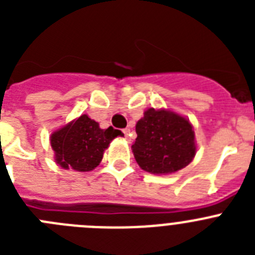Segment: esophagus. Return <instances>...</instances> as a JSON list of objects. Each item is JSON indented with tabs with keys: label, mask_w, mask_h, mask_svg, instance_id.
Segmentation results:
<instances>
[{
	"label": "esophagus",
	"mask_w": 255,
	"mask_h": 255,
	"mask_svg": "<svg viewBox=\"0 0 255 255\" xmlns=\"http://www.w3.org/2000/svg\"><path fill=\"white\" fill-rule=\"evenodd\" d=\"M124 134H125L126 140L130 141V129H124Z\"/></svg>",
	"instance_id": "34e87169"
}]
</instances>
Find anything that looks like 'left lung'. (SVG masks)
<instances>
[{"instance_id":"8db88e82","label":"left lung","mask_w":255,"mask_h":255,"mask_svg":"<svg viewBox=\"0 0 255 255\" xmlns=\"http://www.w3.org/2000/svg\"><path fill=\"white\" fill-rule=\"evenodd\" d=\"M135 130L138 136L131 148L141 170L166 175L186 167L194 158V130L185 117L167 110L149 108Z\"/></svg>"}]
</instances>
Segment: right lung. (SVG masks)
Segmentation results:
<instances>
[{
	"label": "right lung",
	"instance_id": "1",
	"mask_svg": "<svg viewBox=\"0 0 255 255\" xmlns=\"http://www.w3.org/2000/svg\"><path fill=\"white\" fill-rule=\"evenodd\" d=\"M121 134L120 130L112 126L101 129L98 123L82 115L56 130L51 135V145L55 150L56 162L61 167L87 172L100 164L106 148Z\"/></svg>",
	"mask_w": 255,
	"mask_h": 255
}]
</instances>
